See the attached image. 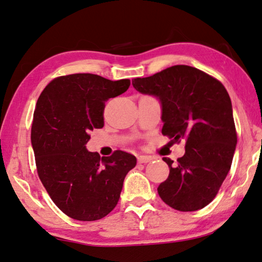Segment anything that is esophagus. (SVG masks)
Wrapping results in <instances>:
<instances>
[{"mask_svg":"<svg viewBox=\"0 0 262 262\" xmlns=\"http://www.w3.org/2000/svg\"><path fill=\"white\" fill-rule=\"evenodd\" d=\"M152 159H154V157H151V156H140L139 157V163L140 164H146V163H150Z\"/></svg>","mask_w":262,"mask_h":262,"instance_id":"1","label":"esophagus"}]
</instances>
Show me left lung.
<instances>
[{
  "instance_id": "8db88e82",
  "label": "left lung",
  "mask_w": 262,
  "mask_h": 262,
  "mask_svg": "<svg viewBox=\"0 0 262 262\" xmlns=\"http://www.w3.org/2000/svg\"><path fill=\"white\" fill-rule=\"evenodd\" d=\"M133 87L159 101L161 133L174 143L185 141L178 163L163 158L169 175L159 184L160 198L182 212L205 207L229 172L237 144L229 94L216 79L188 65L136 78Z\"/></svg>"
}]
</instances>
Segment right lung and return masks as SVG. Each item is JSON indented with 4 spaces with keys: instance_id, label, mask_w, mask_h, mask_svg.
Masks as SVG:
<instances>
[{
    "instance_id": "1",
    "label": "right lung",
    "mask_w": 262,
    "mask_h": 262,
    "mask_svg": "<svg viewBox=\"0 0 262 262\" xmlns=\"http://www.w3.org/2000/svg\"><path fill=\"white\" fill-rule=\"evenodd\" d=\"M129 85V79L70 74L52 80L37 99L31 133L37 174L52 202L75 220L107 215L135 167V156L127 152L101 158L85 147L89 132L104 126L105 102Z\"/></svg>"
}]
</instances>
